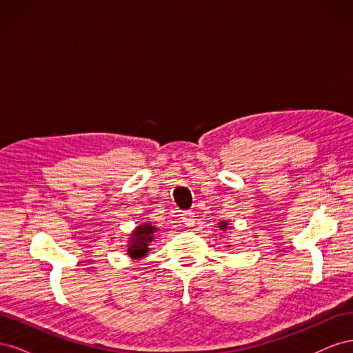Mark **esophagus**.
Masks as SVG:
<instances>
[{
    "mask_svg": "<svg viewBox=\"0 0 353 353\" xmlns=\"http://www.w3.org/2000/svg\"><path fill=\"white\" fill-rule=\"evenodd\" d=\"M183 222H184L185 227H193L196 223L194 212H184L183 213Z\"/></svg>",
    "mask_w": 353,
    "mask_h": 353,
    "instance_id": "esophagus-1",
    "label": "esophagus"
}]
</instances>
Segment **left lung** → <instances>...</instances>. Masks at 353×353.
Returning a JSON list of instances; mask_svg holds the SVG:
<instances>
[{
  "instance_id": "left-lung-1",
  "label": "left lung",
  "mask_w": 353,
  "mask_h": 353,
  "mask_svg": "<svg viewBox=\"0 0 353 353\" xmlns=\"http://www.w3.org/2000/svg\"><path fill=\"white\" fill-rule=\"evenodd\" d=\"M219 228H221V230H227V223H225V222H221V223H219Z\"/></svg>"
}]
</instances>
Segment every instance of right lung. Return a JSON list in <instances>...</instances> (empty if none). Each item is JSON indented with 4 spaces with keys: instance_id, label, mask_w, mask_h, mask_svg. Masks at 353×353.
<instances>
[{
    "instance_id": "obj_1",
    "label": "right lung",
    "mask_w": 353,
    "mask_h": 353,
    "mask_svg": "<svg viewBox=\"0 0 353 353\" xmlns=\"http://www.w3.org/2000/svg\"><path fill=\"white\" fill-rule=\"evenodd\" d=\"M154 231L156 228L152 227L150 223H143V225H140L132 232L130 249H128V253H130L131 258L138 259L145 256L148 250V243L153 240Z\"/></svg>"
}]
</instances>
